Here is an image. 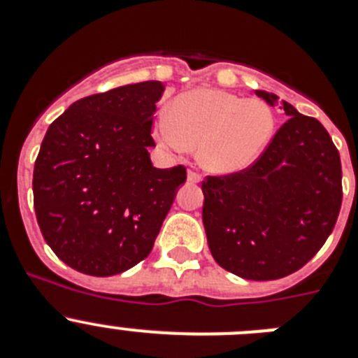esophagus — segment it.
<instances>
[{"mask_svg":"<svg viewBox=\"0 0 358 358\" xmlns=\"http://www.w3.org/2000/svg\"><path fill=\"white\" fill-rule=\"evenodd\" d=\"M188 182H201V173L195 170H188Z\"/></svg>","mask_w":358,"mask_h":358,"instance_id":"obj_1","label":"esophagus"}]
</instances>
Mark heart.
<instances>
[{
  "mask_svg": "<svg viewBox=\"0 0 358 358\" xmlns=\"http://www.w3.org/2000/svg\"><path fill=\"white\" fill-rule=\"evenodd\" d=\"M274 115L260 98H242L222 90H194L170 103L169 118L154 125L157 141L182 154L197 148L199 163L213 173L248 169L267 147Z\"/></svg>",
  "mask_w": 358,
  "mask_h": 358,
  "instance_id": "1",
  "label": "heart"
}]
</instances>
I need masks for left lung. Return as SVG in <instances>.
Masks as SVG:
<instances>
[{"mask_svg":"<svg viewBox=\"0 0 358 358\" xmlns=\"http://www.w3.org/2000/svg\"><path fill=\"white\" fill-rule=\"evenodd\" d=\"M287 120L242 172L206 177L202 222L215 262L245 280L296 273L327 242L343 202L339 150L321 122L256 91Z\"/></svg>","mask_w":358,"mask_h":358,"instance_id":"1","label":"left lung"}]
</instances>
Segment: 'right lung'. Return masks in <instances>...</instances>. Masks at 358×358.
<instances>
[{
	"mask_svg": "<svg viewBox=\"0 0 358 358\" xmlns=\"http://www.w3.org/2000/svg\"><path fill=\"white\" fill-rule=\"evenodd\" d=\"M163 82L91 94L46 131L34 166V208L44 240L66 265L113 276L154 248L185 166L156 169L148 148Z\"/></svg>",
	"mask_w": 358,
	"mask_h": 358,
	"instance_id": "right-lung-1",
	"label": "right lung"
}]
</instances>
